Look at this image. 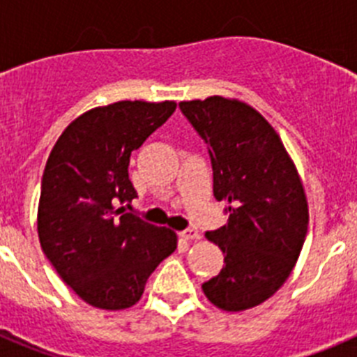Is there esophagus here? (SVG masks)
I'll list each match as a JSON object with an SVG mask.
<instances>
[{"mask_svg": "<svg viewBox=\"0 0 357 357\" xmlns=\"http://www.w3.org/2000/svg\"><path fill=\"white\" fill-rule=\"evenodd\" d=\"M178 236H181L184 241H198V239H200V232H198V230H195V229L182 230Z\"/></svg>", "mask_w": 357, "mask_h": 357, "instance_id": "obj_1", "label": "esophagus"}]
</instances>
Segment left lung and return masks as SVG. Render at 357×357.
Here are the masks:
<instances>
[{"label": "left lung", "mask_w": 357, "mask_h": 357, "mask_svg": "<svg viewBox=\"0 0 357 357\" xmlns=\"http://www.w3.org/2000/svg\"><path fill=\"white\" fill-rule=\"evenodd\" d=\"M178 107L209 148L214 197L229 204L227 225L206 234L225 266L202 289L223 311L255 307L284 284L304 247L301 175L275 128L248 103L209 96Z\"/></svg>", "instance_id": "8db88e82"}]
</instances>
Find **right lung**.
<instances>
[{"label":"right lung","instance_id":"right-lung-1","mask_svg":"<svg viewBox=\"0 0 357 357\" xmlns=\"http://www.w3.org/2000/svg\"><path fill=\"white\" fill-rule=\"evenodd\" d=\"M175 102L94 107L56 139L40 184V248L66 284L98 309L132 307L148 277L176 248V234L125 213L137 197L130 153L175 112Z\"/></svg>","mask_w":357,"mask_h":357}]
</instances>
